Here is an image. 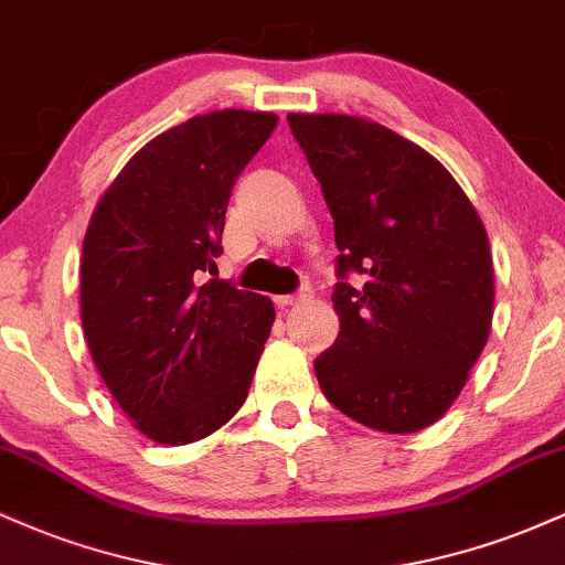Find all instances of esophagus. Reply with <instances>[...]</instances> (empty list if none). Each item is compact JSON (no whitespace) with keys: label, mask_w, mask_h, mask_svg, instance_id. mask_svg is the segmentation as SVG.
Returning <instances> with one entry per match:
<instances>
[{"label":"esophagus","mask_w":565,"mask_h":565,"mask_svg":"<svg viewBox=\"0 0 565 565\" xmlns=\"http://www.w3.org/2000/svg\"><path fill=\"white\" fill-rule=\"evenodd\" d=\"M305 300H310V289L308 287L297 291V295L276 297V305H278V308H289V305H297V302H305Z\"/></svg>","instance_id":"34e87169"}]
</instances>
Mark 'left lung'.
<instances>
[{"instance_id": "obj_1", "label": "left lung", "mask_w": 565, "mask_h": 565, "mask_svg": "<svg viewBox=\"0 0 565 565\" xmlns=\"http://www.w3.org/2000/svg\"><path fill=\"white\" fill-rule=\"evenodd\" d=\"M340 249L327 401L380 433H417L462 393L491 332L494 265L476 206L430 153L377 121L289 114ZM362 276L364 285L347 284Z\"/></svg>"}]
</instances>
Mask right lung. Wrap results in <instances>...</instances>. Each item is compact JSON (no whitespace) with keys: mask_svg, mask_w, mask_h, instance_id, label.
<instances>
[{"mask_svg":"<svg viewBox=\"0 0 565 565\" xmlns=\"http://www.w3.org/2000/svg\"><path fill=\"white\" fill-rule=\"evenodd\" d=\"M278 116L212 111L140 148L97 201L82 246V327L121 412L183 446L242 408L276 310L210 278L233 183Z\"/></svg>","mask_w":565,"mask_h":565,"instance_id":"add662e5","label":"right lung"}]
</instances>
